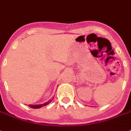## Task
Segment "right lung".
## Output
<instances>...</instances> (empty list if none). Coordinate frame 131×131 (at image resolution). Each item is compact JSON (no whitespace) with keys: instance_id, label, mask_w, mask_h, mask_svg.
I'll use <instances>...</instances> for the list:
<instances>
[{"instance_id":"obj_1","label":"right lung","mask_w":131,"mask_h":131,"mask_svg":"<svg viewBox=\"0 0 131 131\" xmlns=\"http://www.w3.org/2000/svg\"><path fill=\"white\" fill-rule=\"evenodd\" d=\"M50 102H51V100H49L48 102H47L46 103H44V104H40V105H29V106L30 108L38 109V108H40L41 107H42V106H46V105H48L49 103H50Z\"/></svg>"}]
</instances>
